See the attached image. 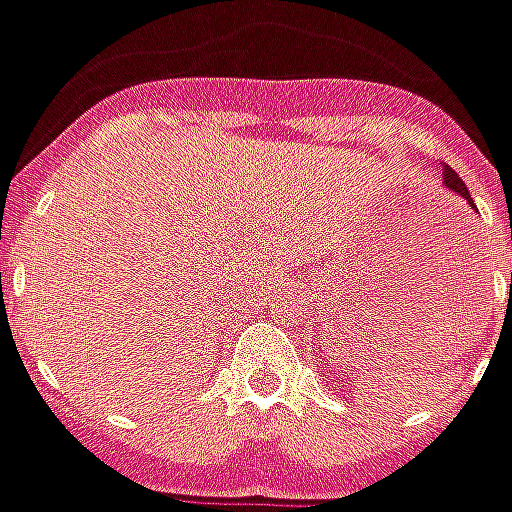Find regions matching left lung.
<instances>
[{"instance_id":"8db88e82","label":"left lung","mask_w":512,"mask_h":512,"mask_svg":"<svg viewBox=\"0 0 512 512\" xmlns=\"http://www.w3.org/2000/svg\"><path fill=\"white\" fill-rule=\"evenodd\" d=\"M443 185H446V188H449L452 194L463 196V199H466V202H468V207H474V210H477V205H474V199L468 196L466 182L460 180V174H457V171L449 169V166H443Z\"/></svg>"}]
</instances>
